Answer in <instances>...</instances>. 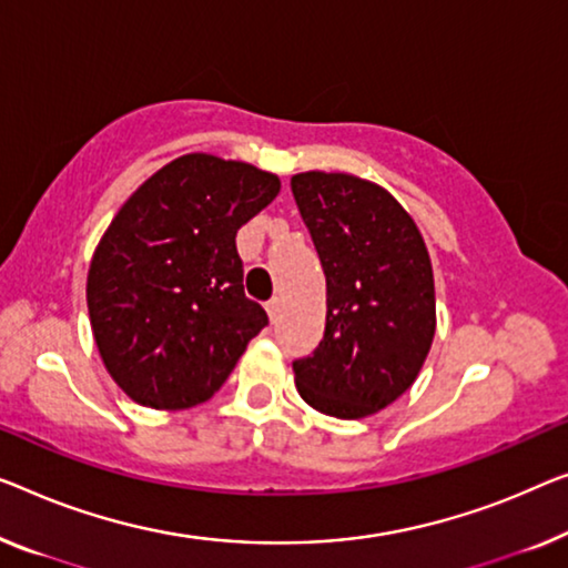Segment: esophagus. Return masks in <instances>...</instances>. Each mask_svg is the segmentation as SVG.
<instances>
[{"instance_id": "esophagus-1", "label": "esophagus", "mask_w": 568, "mask_h": 568, "mask_svg": "<svg viewBox=\"0 0 568 568\" xmlns=\"http://www.w3.org/2000/svg\"><path fill=\"white\" fill-rule=\"evenodd\" d=\"M265 308H267L270 321H277V316H281V311H283V298H277V295H273V298L265 303Z\"/></svg>"}]
</instances>
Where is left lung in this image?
Returning a JSON list of instances; mask_svg holds the SVG:
<instances>
[{"label":"left lung","mask_w":568,"mask_h":568,"mask_svg":"<svg viewBox=\"0 0 568 568\" xmlns=\"http://www.w3.org/2000/svg\"><path fill=\"white\" fill-rule=\"evenodd\" d=\"M293 199L326 275V332L293 362L311 408L365 418L416 383L436 332L434 270L418 226L379 185L298 173Z\"/></svg>","instance_id":"1"}]
</instances>
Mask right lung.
Here are the masks:
<instances>
[{
    "instance_id": "add662e5",
    "label": "right lung",
    "mask_w": 568,
    "mask_h": 568,
    "mask_svg": "<svg viewBox=\"0 0 568 568\" xmlns=\"http://www.w3.org/2000/svg\"><path fill=\"white\" fill-rule=\"evenodd\" d=\"M277 191L273 173L193 152L148 178L109 224L87 301L101 359L134 403L209 400L267 326L244 295L236 232Z\"/></svg>"
}]
</instances>
